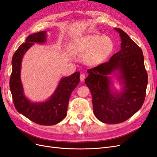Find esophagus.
I'll use <instances>...</instances> for the list:
<instances>
[{
	"label": "esophagus",
	"instance_id": "esophagus-1",
	"mask_svg": "<svg viewBox=\"0 0 157 157\" xmlns=\"http://www.w3.org/2000/svg\"><path fill=\"white\" fill-rule=\"evenodd\" d=\"M80 79L81 82H84V80H85V75L84 74H81L80 76Z\"/></svg>",
	"mask_w": 157,
	"mask_h": 157
}]
</instances>
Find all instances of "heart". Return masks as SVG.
I'll list each match as a JSON object with an SVG mask.
<instances>
[{
	"label": "heart",
	"mask_w": 157,
	"mask_h": 157,
	"mask_svg": "<svg viewBox=\"0 0 157 157\" xmlns=\"http://www.w3.org/2000/svg\"><path fill=\"white\" fill-rule=\"evenodd\" d=\"M73 50L80 55H86L84 61L90 66H96L103 62L112 53L114 44L109 36L88 34L74 40Z\"/></svg>",
	"instance_id": "obj_1"
}]
</instances>
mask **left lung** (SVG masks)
<instances>
[{"label":"left lung","mask_w":157,"mask_h":157,"mask_svg":"<svg viewBox=\"0 0 157 157\" xmlns=\"http://www.w3.org/2000/svg\"><path fill=\"white\" fill-rule=\"evenodd\" d=\"M114 30L121 37V50L108 62L88 69L85 79L92 96L95 117L108 124L125 121L141 109L148 80L142 49L121 29ZM111 75L120 83L119 90Z\"/></svg>","instance_id":"1"}]
</instances>
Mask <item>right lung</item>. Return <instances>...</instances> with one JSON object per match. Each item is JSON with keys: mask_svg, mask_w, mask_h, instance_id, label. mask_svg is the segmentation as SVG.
Masks as SVG:
<instances>
[{"mask_svg": "<svg viewBox=\"0 0 157 157\" xmlns=\"http://www.w3.org/2000/svg\"><path fill=\"white\" fill-rule=\"evenodd\" d=\"M47 31L30 34L25 44H21L12 57V71L10 88L17 111L36 123L41 125H54L67 115L68 102L73 90L80 82V72L62 77L54 93L44 101L32 102L24 93L21 70L25 53L34 44H44L47 41Z\"/></svg>", "mask_w": 157, "mask_h": 157, "instance_id": "right-lung-1", "label": "right lung"}]
</instances>
